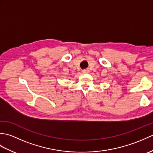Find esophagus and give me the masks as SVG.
I'll return each mask as SVG.
<instances>
[{"label": "esophagus", "instance_id": "obj_1", "mask_svg": "<svg viewBox=\"0 0 153 153\" xmlns=\"http://www.w3.org/2000/svg\"><path fill=\"white\" fill-rule=\"evenodd\" d=\"M89 70L88 69H86V70H83V73H84V74H87V73H89Z\"/></svg>", "mask_w": 153, "mask_h": 153}]
</instances>
